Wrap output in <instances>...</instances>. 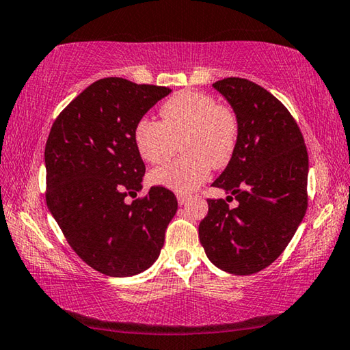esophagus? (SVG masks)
Here are the masks:
<instances>
[{"instance_id": "34e87169", "label": "esophagus", "mask_w": 350, "mask_h": 350, "mask_svg": "<svg viewBox=\"0 0 350 350\" xmlns=\"http://www.w3.org/2000/svg\"><path fill=\"white\" fill-rule=\"evenodd\" d=\"M176 200H178V203H180V206H183L185 204L187 200H189V197L186 196V193H176Z\"/></svg>"}]
</instances>
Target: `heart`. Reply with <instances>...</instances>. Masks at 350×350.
Returning a JSON list of instances; mask_svg holds the SVG:
<instances>
[{
	"label": "heart",
	"instance_id": "heart-1",
	"mask_svg": "<svg viewBox=\"0 0 350 350\" xmlns=\"http://www.w3.org/2000/svg\"><path fill=\"white\" fill-rule=\"evenodd\" d=\"M161 122L137 121L133 139L147 163L159 164L172 157L176 142L185 153L152 172L157 186L191 192L208 180L213 167H225L237 146L239 122L231 108L217 105L214 97L198 91H180L163 104Z\"/></svg>",
	"mask_w": 350,
	"mask_h": 350
}]
</instances>
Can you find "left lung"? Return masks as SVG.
Listing matches in <instances>:
<instances>
[{"instance_id": "left-lung-1", "label": "left lung", "mask_w": 350, "mask_h": 350, "mask_svg": "<svg viewBox=\"0 0 350 350\" xmlns=\"http://www.w3.org/2000/svg\"><path fill=\"white\" fill-rule=\"evenodd\" d=\"M213 87L239 122L236 150L213 186L239 204L208 200L198 234L217 268L243 276L271 265L304 219L308 154L295 119L260 85L228 77Z\"/></svg>"}]
</instances>
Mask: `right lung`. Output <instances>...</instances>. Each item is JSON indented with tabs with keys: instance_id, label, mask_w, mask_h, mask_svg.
Segmentation results:
<instances>
[{
	"instance_id": "1",
	"label": "right lung",
	"mask_w": 350,
	"mask_h": 350,
	"mask_svg": "<svg viewBox=\"0 0 350 350\" xmlns=\"http://www.w3.org/2000/svg\"><path fill=\"white\" fill-rule=\"evenodd\" d=\"M172 93L122 77L91 83L55 119L44 147L46 203L68 243L85 263L111 278L146 271L158 259L178 209L174 193L142 189L146 165L133 131Z\"/></svg>"
}]
</instances>
